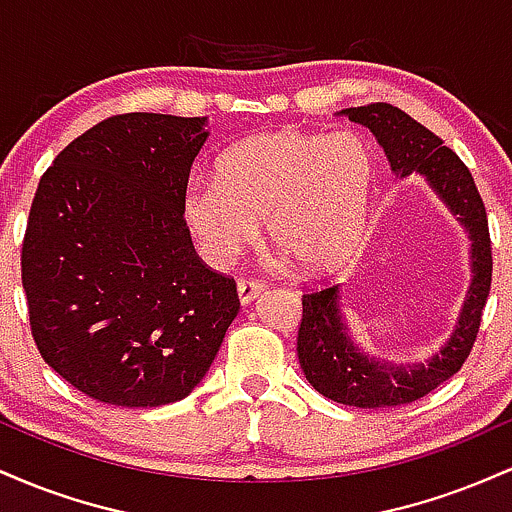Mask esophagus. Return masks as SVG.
Wrapping results in <instances>:
<instances>
[{"label":"esophagus","instance_id":"obj_1","mask_svg":"<svg viewBox=\"0 0 512 512\" xmlns=\"http://www.w3.org/2000/svg\"><path fill=\"white\" fill-rule=\"evenodd\" d=\"M260 293H264L262 281H250V279H240L238 281V298H240V303H243V305L255 301Z\"/></svg>","mask_w":512,"mask_h":512}]
</instances>
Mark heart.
<instances>
[{"label": "heart", "instance_id": "1", "mask_svg": "<svg viewBox=\"0 0 512 512\" xmlns=\"http://www.w3.org/2000/svg\"><path fill=\"white\" fill-rule=\"evenodd\" d=\"M375 161L354 132L274 129L228 146L214 180H192L180 214L211 267L236 262L260 236V221L301 272L342 264L366 226Z\"/></svg>", "mask_w": 512, "mask_h": 512}]
</instances>
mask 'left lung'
<instances>
[{
	"instance_id": "1",
	"label": "left lung",
	"mask_w": 512,
	"mask_h": 512,
	"mask_svg": "<svg viewBox=\"0 0 512 512\" xmlns=\"http://www.w3.org/2000/svg\"><path fill=\"white\" fill-rule=\"evenodd\" d=\"M339 115H346L351 122H358L373 132V137L383 146L390 168L399 178L419 173L472 240V248H469L472 281H469L460 317L448 342L426 363L404 366V363L363 354L349 334L339 286L303 296L298 361L308 383L320 395L339 404H349V407H399V404L421 399L452 378L472 351L479 332L481 310L491 289L493 260L489 219H486L484 202H481L472 173L460 161V156L443 146V139L404 110L390 103H370L361 108H346Z\"/></svg>"
}]
</instances>
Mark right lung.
I'll return each mask as SVG.
<instances>
[{"label":"right lung","instance_id":"obj_1","mask_svg":"<svg viewBox=\"0 0 512 512\" xmlns=\"http://www.w3.org/2000/svg\"><path fill=\"white\" fill-rule=\"evenodd\" d=\"M207 117L127 113L52 161L21 248L31 332L69 385L161 407L202 383L238 315L236 281L197 257L180 214Z\"/></svg>","mask_w":512,"mask_h":512}]
</instances>
